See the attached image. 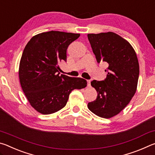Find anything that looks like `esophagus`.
I'll use <instances>...</instances> for the list:
<instances>
[{
	"label": "esophagus",
	"instance_id": "1",
	"mask_svg": "<svg viewBox=\"0 0 155 155\" xmlns=\"http://www.w3.org/2000/svg\"><path fill=\"white\" fill-rule=\"evenodd\" d=\"M90 82H91L90 80H87V86H88V87H90V86H91Z\"/></svg>",
	"mask_w": 155,
	"mask_h": 155
}]
</instances>
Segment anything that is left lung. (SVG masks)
<instances>
[{"mask_svg": "<svg viewBox=\"0 0 155 155\" xmlns=\"http://www.w3.org/2000/svg\"><path fill=\"white\" fill-rule=\"evenodd\" d=\"M96 61L107 62V77L94 80L91 85L98 96L87 104L94 114L110 118L122 111L137 90L140 66L135 50L128 41L113 32L88 34Z\"/></svg>", "mask_w": 155, "mask_h": 155, "instance_id": "1", "label": "left lung"}]
</instances>
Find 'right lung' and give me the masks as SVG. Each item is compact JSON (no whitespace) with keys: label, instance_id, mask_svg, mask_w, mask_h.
I'll return each instance as SVG.
<instances>
[{"label":"right lung","instance_id":"obj_1","mask_svg":"<svg viewBox=\"0 0 155 155\" xmlns=\"http://www.w3.org/2000/svg\"><path fill=\"white\" fill-rule=\"evenodd\" d=\"M80 34L51 31L33 36L26 45L19 66L21 87L37 111L47 115L65 106L74 89L87 86L84 78L60 75L58 63L66 61L68 46Z\"/></svg>","mask_w":155,"mask_h":155}]
</instances>
